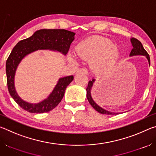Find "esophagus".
Returning a JSON list of instances; mask_svg holds the SVG:
<instances>
[{
    "label": "esophagus",
    "instance_id": "esophagus-1",
    "mask_svg": "<svg viewBox=\"0 0 156 156\" xmlns=\"http://www.w3.org/2000/svg\"><path fill=\"white\" fill-rule=\"evenodd\" d=\"M78 72L84 73V74H87V73H88L87 70L86 69H84V68H81V69H78Z\"/></svg>",
    "mask_w": 156,
    "mask_h": 156
}]
</instances>
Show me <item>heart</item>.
<instances>
[{"label":"heart","mask_w":156,"mask_h":156,"mask_svg":"<svg viewBox=\"0 0 156 156\" xmlns=\"http://www.w3.org/2000/svg\"><path fill=\"white\" fill-rule=\"evenodd\" d=\"M76 52L79 57L90 60L91 70L100 75L112 72L122 60L120 50L115 44L101 37H94L80 43Z\"/></svg>","instance_id":"b5f03b06"}]
</instances>
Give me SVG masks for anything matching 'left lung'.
Returning a JSON list of instances; mask_svg holds the SVG:
<instances>
[{"mask_svg": "<svg viewBox=\"0 0 156 156\" xmlns=\"http://www.w3.org/2000/svg\"><path fill=\"white\" fill-rule=\"evenodd\" d=\"M131 43L132 44V46H133V49H132L131 51L129 54L130 56H138V55H140V56H146V58L148 60V62H149V64L150 65V57L148 53L146 51V50L144 49L143 46H142V43L140 42L138 39L132 38L131 39ZM95 79H92L91 80L89 81L88 83V86L86 89L87 91V100L89 103L91 105L92 107H94V109L95 110H96L98 112H99L102 114H107V115H114V114H118V113H113V112H109V111H107L104 109L103 108L100 107L99 105H98L96 102H94V100H93L91 97V91L92 89V87H93V84L95 82Z\"/></svg>", "mask_w": 156, "mask_h": 156, "instance_id": "1", "label": "left lung"}]
</instances>
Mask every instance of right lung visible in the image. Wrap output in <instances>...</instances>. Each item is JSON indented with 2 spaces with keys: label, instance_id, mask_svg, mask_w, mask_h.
<instances>
[{
  "label": "right lung",
  "instance_id": "add662e5",
  "mask_svg": "<svg viewBox=\"0 0 156 156\" xmlns=\"http://www.w3.org/2000/svg\"><path fill=\"white\" fill-rule=\"evenodd\" d=\"M75 33L65 30H40L30 38L18 42L6 62L7 84L10 95L23 109L30 113H43L50 112L58 105L64 96L67 87L73 80V76L59 78L49 96L38 103H30L21 99L15 89L14 78L17 67L21 60L38 50L49 49L66 55L74 40Z\"/></svg>",
  "mask_w": 156,
  "mask_h": 156
}]
</instances>
